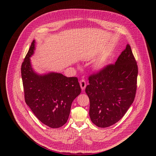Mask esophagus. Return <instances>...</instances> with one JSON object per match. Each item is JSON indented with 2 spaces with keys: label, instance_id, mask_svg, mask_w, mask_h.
<instances>
[{
  "label": "esophagus",
  "instance_id": "1",
  "mask_svg": "<svg viewBox=\"0 0 156 156\" xmlns=\"http://www.w3.org/2000/svg\"><path fill=\"white\" fill-rule=\"evenodd\" d=\"M80 86H81V88L82 90H84V89L86 86V81L84 80H81L80 81Z\"/></svg>",
  "mask_w": 156,
  "mask_h": 156
}]
</instances>
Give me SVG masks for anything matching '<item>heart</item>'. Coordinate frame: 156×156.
<instances>
[{
	"label": "heart",
	"instance_id": "b5f03b06",
	"mask_svg": "<svg viewBox=\"0 0 156 156\" xmlns=\"http://www.w3.org/2000/svg\"><path fill=\"white\" fill-rule=\"evenodd\" d=\"M106 65V62L105 60H101L98 62L96 63V68L98 69H102L104 67H105V66Z\"/></svg>",
	"mask_w": 156,
	"mask_h": 156
}]
</instances>
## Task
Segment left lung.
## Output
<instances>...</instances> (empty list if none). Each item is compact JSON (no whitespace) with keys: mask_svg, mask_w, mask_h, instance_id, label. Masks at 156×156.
I'll return each mask as SVG.
<instances>
[{"mask_svg":"<svg viewBox=\"0 0 156 156\" xmlns=\"http://www.w3.org/2000/svg\"><path fill=\"white\" fill-rule=\"evenodd\" d=\"M138 65L127 44L115 63L107 65L89 76L85 92L90 99V116L98 127L106 128L119 122L134 101Z\"/></svg>","mask_w":156,"mask_h":156,"instance_id":"left-lung-1","label":"left lung"}]
</instances>
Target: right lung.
<instances>
[{"label": "right lung", "instance_id": "right-lung-1", "mask_svg": "<svg viewBox=\"0 0 156 156\" xmlns=\"http://www.w3.org/2000/svg\"><path fill=\"white\" fill-rule=\"evenodd\" d=\"M34 50V40L21 68L25 100L42 123L57 128L67 122L72 102L81 93V87L76 77L55 72L37 74L30 62Z\"/></svg>", "mask_w": 156, "mask_h": 156}]
</instances>
